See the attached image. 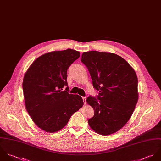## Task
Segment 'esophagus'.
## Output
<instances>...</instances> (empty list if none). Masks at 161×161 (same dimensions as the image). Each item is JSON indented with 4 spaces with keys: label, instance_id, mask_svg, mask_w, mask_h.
I'll use <instances>...</instances> for the list:
<instances>
[{
    "label": "esophagus",
    "instance_id": "obj_1",
    "mask_svg": "<svg viewBox=\"0 0 161 161\" xmlns=\"http://www.w3.org/2000/svg\"><path fill=\"white\" fill-rule=\"evenodd\" d=\"M82 98H83V102H84V104H86V97H82Z\"/></svg>",
    "mask_w": 161,
    "mask_h": 161
}]
</instances>
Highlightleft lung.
I'll list each match as a JSON object with an SVG mask.
<instances>
[{"mask_svg":"<svg viewBox=\"0 0 161 161\" xmlns=\"http://www.w3.org/2000/svg\"><path fill=\"white\" fill-rule=\"evenodd\" d=\"M91 75L97 98L86 101L94 109L88 123L101 135L122 128L132 114L138 100L137 77L134 69L120 56L109 52H83L81 59Z\"/></svg>","mask_w":161,"mask_h":161,"instance_id":"obj_1","label":"left lung"}]
</instances>
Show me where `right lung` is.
<instances>
[{
	"mask_svg": "<svg viewBox=\"0 0 161 161\" xmlns=\"http://www.w3.org/2000/svg\"><path fill=\"white\" fill-rule=\"evenodd\" d=\"M73 49L53 51L36 58L26 71L23 92L26 109L39 128L55 132L64 128L71 115L83 105L82 97L69 94L67 69L80 57Z\"/></svg>",
	"mask_w": 161,
	"mask_h": 161,
	"instance_id": "add662e5",
	"label": "right lung"
}]
</instances>
